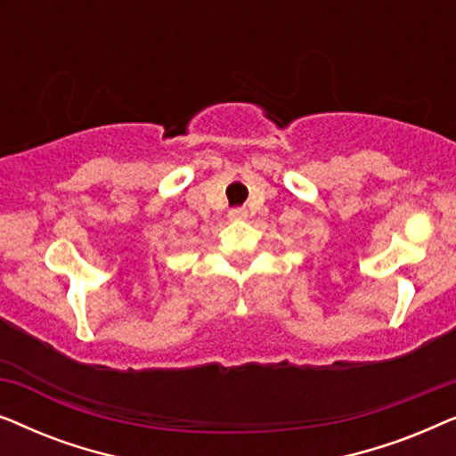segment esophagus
<instances>
[{"mask_svg":"<svg viewBox=\"0 0 456 456\" xmlns=\"http://www.w3.org/2000/svg\"><path fill=\"white\" fill-rule=\"evenodd\" d=\"M248 214H247V209L245 208H234V209H230L228 211V217L230 220H245Z\"/></svg>","mask_w":456,"mask_h":456,"instance_id":"1","label":"esophagus"}]
</instances>
